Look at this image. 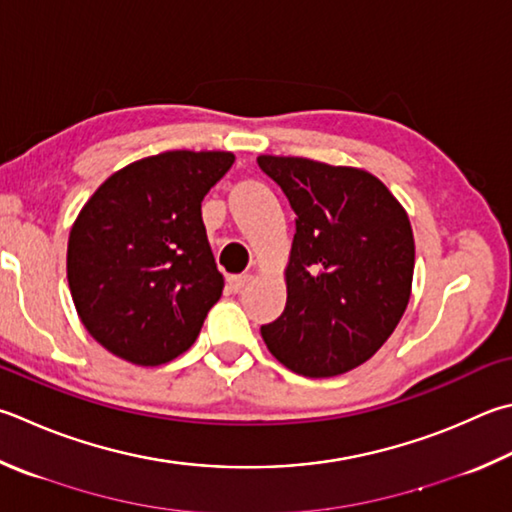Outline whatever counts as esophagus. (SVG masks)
Returning <instances> with one entry per match:
<instances>
[{"instance_id":"1","label":"esophagus","mask_w":512,"mask_h":512,"mask_svg":"<svg viewBox=\"0 0 512 512\" xmlns=\"http://www.w3.org/2000/svg\"><path fill=\"white\" fill-rule=\"evenodd\" d=\"M248 282H250V275H230L228 277V286H230L232 293H239Z\"/></svg>"}]
</instances>
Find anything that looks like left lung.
I'll list each match as a JSON object with an SVG mask.
<instances>
[{"mask_svg": "<svg viewBox=\"0 0 512 512\" xmlns=\"http://www.w3.org/2000/svg\"><path fill=\"white\" fill-rule=\"evenodd\" d=\"M257 165L295 212L286 306L262 338L295 374H345L383 347L410 302V219L365 170L297 156H259Z\"/></svg>", "mask_w": 512, "mask_h": 512, "instance_id": "left-lung-1", "label": "left lung"}]
</instances>
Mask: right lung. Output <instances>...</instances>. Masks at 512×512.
Listing matches in <instances>:
<instances>
[{"label": "right lung", "instance_id": "obj_1", "mask_svg": "<svg viewBox=\"0 0 512 512\" xmlns=\"http://www.w3.org/2000/svg\"><path fill=\"white\" fill-rule=\"evenodd\" d=\"M235 156L163 152L100 185L69 235L67 277L85 329L114 356L154 367L192 347L224 277L201 201Z\"/></svg>", "mask_w": 512, "mask_h": 512}]
</instances>
